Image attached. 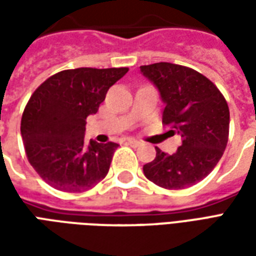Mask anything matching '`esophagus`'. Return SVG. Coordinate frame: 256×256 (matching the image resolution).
<instances>
[{"label": "esophagus", "instance_id": "esophagus-1", "mask_svg": "<svg viewBox=\"0 0 256 256\" xmlns=\"http://www.w3.org/2000/svg\"><path fill=\"white\" fill-rule=\"evenodd\" d=\"M126 144L132 145V146H138L141 142H140V141H137L136 138H128V140H126Z\"/></svg>", "mask_w": 256, "mask_h": 256}]
</instances>
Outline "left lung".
Returning <instances> with one entry per match:
<instances>
[{"mask_svg":"<svg viewBox=\"0 0 256 256\" xmlns=\"http://www.w3.org/2000/svg\"><path fill=\"white\" fill-rule=\"evenodd\" d=\"M164 102L163 123L172 124L182 145L168 155L156 146V158L142 167L145 177L166 189L189 188L212 172L229 136V106L208 78L172 63L141 66Z\"/></svg>","mask_w":256,"mask_h":256,"instance_id":"left-lung-1","label":"left lung"}]
</instances>
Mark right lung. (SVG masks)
I'll return each mask as SVG.
<instances>
[{
	"label": "right lung",
	"instance_id": "right-lung-1",
	"mask_svg": "<svg viewBox=\"0 0 256 256\" xmlns=\"http://www.w3.org/2000/svg\"><path fill=\"white\" fill-rule=\"evenodd\" d=\"M128 68H75L54 74L32 93L22 116L30 164L52 188L84 192L106 178L115 142L84 141L86 118L94 115L112 84Z\"/></svg>",
	"mask_w": 256,
	"mask_h": 256
}]
</instances>
